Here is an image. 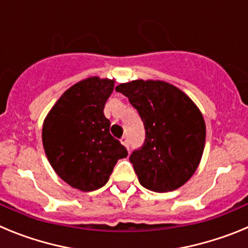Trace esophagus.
<instances>
[{
	"label": "esophagus",
	"instance_id": "obj_1",
	"mask_svg": "<svg viewBox=\"0 0 248 248\" xmlns=\"http://www.w3.org/2000/svg\"><path fill=\"white\" fill-rule=\"evenodd\" d=\"M120 143H122L123 145L125 146V148H129V139H128V137H123L122 139H120Z\"/></svg>",
	"mask_w": 248,
	"mask_h": 248
}]
</instances>
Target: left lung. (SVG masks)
Here are the masks:
<instances>
[{
	"mask_svg": "<svg viewBox=\"0 0 248 248\" xmlns=\"http://www.w3.org/2000/svg\"><path fill=\"white\" fill-rule=\"evenodd\" d=\"M115 91L128 97L145 126L143 146L129 157L140 185L155 192L179 189L202 157L206 125L200 109L163 80H131Z\"/></svg>",
	"mask_w": 248,
	"mask_h": 248,
	"instance_id": "obj_1",
	"label": "left lung"
}]
</instances>
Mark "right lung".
I'll use <instances>...</instances> for the list:
<instances>
[{
  "mask_svg": "<svg viewBox=\"0 0 248 248\" xmlns=\"http://www.w3.org/2000/svg\"><path fill=\"white\" fill-rule=\"evenodd\" d=\"M114 79L89 77L72 85L47 114L42 128L46 155L63 181L80 191L108 183L119 159L128 151L109 133L104 105Z\"/></svg>",
  "mask_w": 248,
  "mask_h": 248,
  "instance_id": "1",
  "label": "right lung"
}]
</instances>
